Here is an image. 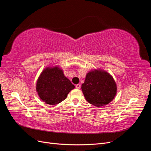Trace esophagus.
I'll list each match as a JSON object with an SVG mask.
<instances>
[{"instance_id": "obj_1", "label": "esophagus", "mask_w": 151, "mask_h": 151, "mask_svg": "<svg viewBox=\"0 0 151 151\" xmlns=\"http://www.w3.org/2000/svg\"><path fill=\"white\" fill-rule=\"evenodd\" d=\"M76 89H79L81 88V85H80L79 84L76 85Z\"/></svg>"}]
</instances>
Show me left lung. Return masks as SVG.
I'll return each mask as SVG.
<instances>
[{
  "mask_svg": "<svg viewBox=\"0 0 151 151\" xmlns=\"http://www.w3.org/2000/svg\"><path fill=\"white\" fill-rule=\"evenodd\" d=\"M81 88L86 101L97 107L110 103L116 93V86L113 78L102 70L89 72Z\"/></svg>",
  "mask_w": 151,
  "mask_h": 151,
  "instance_id": "left-lung-1",
  "label": "left lung"
}]
</instances>
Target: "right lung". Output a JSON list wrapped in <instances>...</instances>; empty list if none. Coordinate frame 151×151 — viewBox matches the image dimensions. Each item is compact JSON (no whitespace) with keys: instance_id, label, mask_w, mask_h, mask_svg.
Segmentation results:
<instances>
[{"instance_id":"add662e5","label":"right lung","mask_w":151,"mask_h":151,"mask_svg":"<svg viewBox=\"0 0 151 151\" xmlns=\"http://www.w3.org/2000/svg\"><path fill=\"white\" fill-rule=\"evenodd\" d=\"M75 86L58 67L47 68L42 72L36 84L40 98L46 103L57 104L64 100Z\"/></svg>"}]
</instances>
